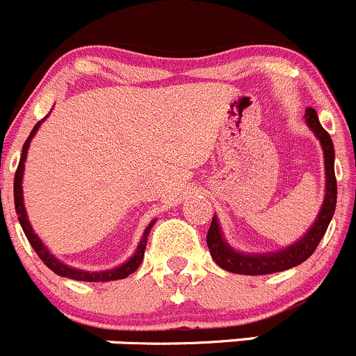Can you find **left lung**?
Wrapping results in <instances>:
<instances>
[{
	"label": "left lung",
	"instance_id": "1",
	"mask_svg": "<svg viewBox=\"0 0 356 356\" xmlns=\"http://www.w3.org/2000/svg\"><path fill=\"white\" fill-rule=\"evenodd\" d=\"M305 122L315 134V138L321 141L322 152H324L325 195L317 218L310 225V229L293 245L275 251H265V253H245V251H239L229 245L227 239L224 238L217 215H213L210 231L207 234V245L210 248V254L215 264L224 270L241 275H265L288 270V268L303 264L324 238L325 231L331 224L334 210H336L337 200V184L336 175H334V145L329 132L321 125L317 111L314 108L305 110Z\"/></svg>",
	"mask_w": 356,
	"mask_h": 356
}]
</instances>
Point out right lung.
<instances>
[{"label":"right lung","instance_id":"add662e5","mask_svg":"<svg viewBox=\"0 0 356 356\" xmlns=\"http://www.w3.org/2000/svg\"><path fill=\"white\" fill-rule=\"evenodd\" d=\"M49 113H51V111H49ZM48 115H46L42 120H39L38 124L34 125V129H32L31 134H29L27 141L24 143L22 155H20V161H19V168H17V172H15V182H13L15 211H17V215H19V222L24 229L25 238L29 239V243H31V246L34 248V251L38 253V257L44 261L46 267L51 268L56 275H62V277L74 279V281H84V282H108V281H117V279H125L127 275H131L132 272L138 270V267L141 265L143 258H145V248H146V241H148V234H149V231H152L153 225H155L156 220L149 222L148 227H146L145 232H143V238H141V241H139L138 248H136L134 254H132L129 260H125L124 264L117 265V267H113V268H106V270H96V272L82 270V268H75V267H70V265L63 264L60 258H56L55 254H53L51 251L46 248L44 243L41 241V238H39V236L34 232V229H32L31 222H29L27 210H25V204H24V191H22L24 167H25V160H27V152H29V146H31L32 138H34L35 132L39 131V127H41L42 122L48 118Z\"/></svg>","mask_w":356,"mask_h":356}]
</instances>
